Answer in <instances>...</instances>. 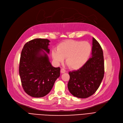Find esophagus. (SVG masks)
Here are the masks:
<instances>
[{
    "label": "esophagus",
    "instance_id": "34e87169",
    "mask_svg": "<svg viewBox=\"0 0 123 123\" xmlns=\"http://www.w3.org/2000/svg\"><path fill=\"white\" fill-rule=\"evenodd\" d=\"M65 72H66V70L64 69V68H62L61 69V73H65Z\"/></svg>",
    "mask_w": 123,
    "mask_h": 123
}]
</instances>
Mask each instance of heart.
I'll use <instances>...</instances> for the list:
<instances>
[{
  "instance_id": "obj_1",
  "label": "heart",
  "mask_w": 123,
  "mask_h": 123,
  "mask_svg": "<svg viewBox=\"0 0 123 123\" xmlns=\"http://www.w3.org/2000/svg\"><path fill=\"white\" fill-rule=\"evenodd\" d=\"M92 46L87 41L68 40L51 51V56L56 63L64 61L71 69H77L84 65L91 53Z\"/></svg>"
}]
</instances>
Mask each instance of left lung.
Listing matches in <instances>:
<instances>
[{"label":"left lung","mask_w":123,"mask_h":123,"mask_svg":"<svg viewBox=\"0 0 123 123\" xmlns=\"http://www.w3.org/2000/svg\"><path fill=\"white\" fill-rule=\"evenodd\" d=\"M92 56L78 70L69 72V92L79 98L93 95L99 88L104 75L103 52L99 42L93 37Z\"/></svg>","instance_id":"8db88e82"}]
</instances>
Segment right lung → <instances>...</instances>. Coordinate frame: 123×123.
<instances>
[{
	"mask_svg": "<svg viewBox=\"0 0 123 123\" xmlns=\"http://www.w3.org/2000/svg\"><path fill=\"white\" fill-rule=\"evenodd\" d=\"M49 42L47 39H34L26 43L21 51L19 67L21 84L33 97L47 95L60 75V68L52 66L44 51L49 53Z\"/></svg>",
	"mask_w": 123,
	"mask_h": 123,
	"instance_id": "right-lung-1",
	"label": "right lung"
}]
</instances>
